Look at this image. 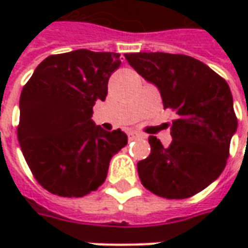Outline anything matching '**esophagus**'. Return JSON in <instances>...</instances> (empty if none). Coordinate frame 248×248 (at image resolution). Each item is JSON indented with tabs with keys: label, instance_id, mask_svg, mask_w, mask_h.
I'll return each instance as SVG.
<instances>
[{
	"label": "esophagus",
	"instance_id": "obj_1",
	"mask_svg": "<svg viewBox=\"0 0 248 248\" xmlns=\"http://www.w3.org/2000/svg\"><path fill=\"white\" fill-rule=\"evenodd\" d=\"M142 137V134H139L138 131H129L128 132V138L132 140V139H138Z\"/></svg>",
	"mask_w": 248,
	"mask_h": 248
}]
</instances>
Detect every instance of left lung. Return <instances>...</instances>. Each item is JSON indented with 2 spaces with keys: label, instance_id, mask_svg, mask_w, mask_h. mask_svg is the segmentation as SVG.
<instances>
[{
  "label": "left lung",
  "instance_id": "left-lung-1",
  "mask_svg": "<svg viewBox=\"0 0 248 248\" xmlns=\"http://www.w3.org/2000/svg\"><path fill=\"white\" fill-rule=\"evenodd\" d=\"M125 59L176 113L172 142L150 137V155L138 163L142 185L166 199H187L214 182L226 166L237 129L231 88L207 64L181 53H125Z\"/></svg>",
  "mask_w": 248,
  "mask_h": 248
}]
</instances>
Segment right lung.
Wrapping results in <instances>:
<instances>
[{"mask_svg":"<svg viewBox=\"0 0 248 248\" xmlns=\"http://www.w3.org/2000/svg\"><path fill=\"white\" fill-rule=\"evenodd\" d=\"M120 64L114 52L51 55L23 87L17 139L34 178L52 195L82 197L96 190L111 157L127 145L123 131H105L91 120Z\"/></svg>","mask_w":248,"mask_h":248,"instance_id":"right-lung-1","label":"right lung"}]
</instances>
